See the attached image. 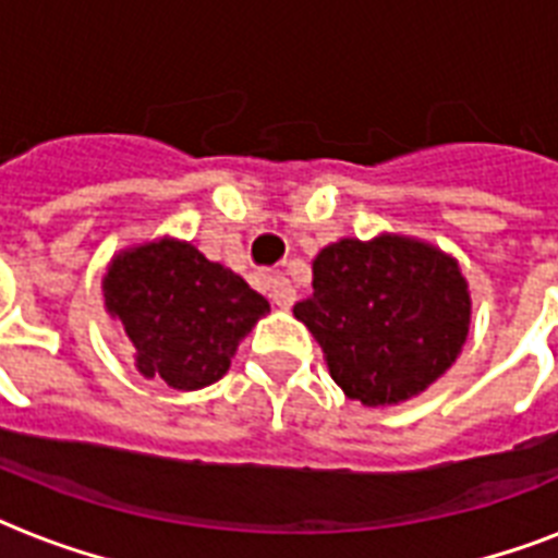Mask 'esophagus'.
<instances>
[{
  "label": "esophagus",
  "instance_id": "esophagus-1",
  "mask_svg": "<svg viewBox=\"0 0 558 558\" xmlns=\"http://www.w3.org/2000/svg\"><path fill=\"white\" fill-rule=\"evenodd\" d=\"M269 298L278 306H292L295 304V287L283 275H275V278H269Z\"/></svg>",
  "mask_w": 558,
  "mask_h": 558
}]
</instances>
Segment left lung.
<instances>
[{"label":"left lung","instance_id":"1","mask_svg":"<svg viewBox=\"0 0 558 558\" xmlns=\"http://www.w3.org/2000/svg\"><path fill=\"white\" fill-rule=\"evenodd\" d=\"M295 318L322 344L330 376L350 399L397 405L458 359L469 332L460 266L408 236L341 240L313 263V295Z\"/></svg>","mask_w":558,"mask_h":558}]
</instances>
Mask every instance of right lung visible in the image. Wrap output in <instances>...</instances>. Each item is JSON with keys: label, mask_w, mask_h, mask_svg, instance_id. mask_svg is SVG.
<instances>
[{"label": "right lung", "mask_w": 558, "mask_h": 558, "mask_svg": "<svg viewBox=\"0 0 558 558\" xmlns=\"http://www.w3.org/2000/svg\"><path fill=\"white\" fill-rule=\"evenodd\" d=\"M104 298L133 341L138 371L177 390L222 379L236 344L269 313L240 275L173 240L118 254Z\"/></svg>", "instance_id": "1"}]
</instances>
